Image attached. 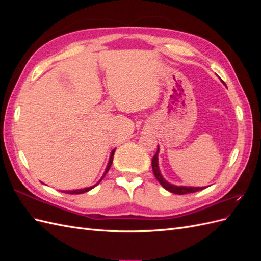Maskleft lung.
<instances>
[{"label": "left lung", "mask_w": 261, "mask_h": 261, "mask_svg": "<svg viewBox=\"0 0 261 261\" xmlns=\"http://www.w3.org/2000/svg\"><path fill=\"white\" fill-rule=\"evenodd\" d=\"M158 152H159V148H158V151L156 153L153 155L152 158V171H153V174L155 176V178L158 179V181L167 189V191L173 193V194H177V195H184V194H189V193H195V192H198L203 189V187H185V186H175V185H172L170 183H168L167 180H165L162 175L160 174V171H159V167H158Z\"/></svg>", "instance_id": "1"}]
</instances>
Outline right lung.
<instances>
[{"label": "right lung", "mask_w": 261, "mask_h": 261, "mask_svg": "<svg viewBox=\"0 0 261 261\" xmlns=\"http://www.w3.org/2000/svg\"><path fill=\"white\" fill-rule=\"evenodd\" d=\"M114 151H115V149L114 150H112V152H111V155H110V161H109V163H108V167H107V169H106V172H105V174H103V176H102V178L105 177V175L107 174L108 173V171L110 170V168H111V164H112V162H113V156H114ZM102 178L99 180V183L100 181L102 180ZM98 183V184H99ZM97 184V185H98ZM96 186V185H94ZM94 186H91V187H88V188H84V189H76V191H65V192H63V193H66V194H84V193H86V192H88V191H90V189H92Z\"/></svg>", "instance_id": "right-lung-1"}]
</instances>
